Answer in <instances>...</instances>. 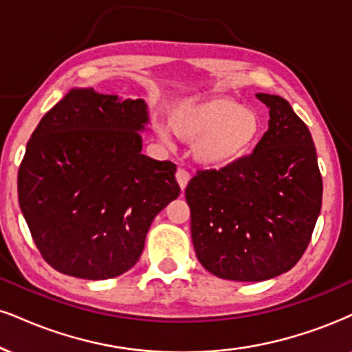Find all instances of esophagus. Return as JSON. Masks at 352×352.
Instances as JSON below:
<instances>
[{
    "mask_svg": "<svg viewBox=\"0 0 352 352\" xmlns=\"http://www.w3.org/2000/svg\"><path fill=\"white\" fill-rule=\"evenodd\" d=\"M176 181H177V184H179V188L184 190L186 186H188V183H189V173L186 171V169L179 168L176 171Z\"/></svg>",
    "mask_w": 352,
    "mask_h": 352,
    "instance_id": "34e87169",
    "label": "esophagus"
}]
</instances>
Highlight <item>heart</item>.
<instances>
[{"label": "heart", "mask_w": 352, "mask_h": 352, "mask_svg": "<svg viewBox=\"0 0 352 352\" xmlns=\"http://www.w3.org/2000/svg\"><path fill=\"white\" fill-rule=\"evenodd\" d=\"M169 125L181 140L196 142L194 155L209 166H225L243 158L261 135L258 114L223 96L181 102L169 114ZM155 129L160 138L169 143L168 130L162 124Z\"/></svg>", "instance_id": "heart-1"}]
</instances>
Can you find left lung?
<instances>
[{"label": "left lung", "mask_w": 352, "mask_h": 352, "mask_svg": "<svg viewBox=\"0 0 352 352\" xmlns=\"http://www.w3.org/2000/svg\"><path fill=\"white\" fill-rule=\"evenodd\" d=\"M269 129L253 153L201 169L186 188L197 259L220 279L259 282L292 269L322 210L310 130L284 98L258 93Z\"/></svg>", "instance_id": "8db88e82"}]
</instances>
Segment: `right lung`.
<instances>
[{
    "mask_svg": "<svg viewBox=\"0 0 352 352\" xmlns=\"http://www.w3.org/2000/svg\"><path fill=\"white\" fill-rule=\"evenodd\" d=\"M143 99L72 89L42 117L17 196L42 258L80 279H111L140 258L156 215L179 196L176 164L142 155Z\"/></svg>",
    "mask_w": 352,
    "mask_h": 352,
    "instance_id": "add662e5",
    "label": "right lung"
}]
</instances>
